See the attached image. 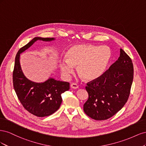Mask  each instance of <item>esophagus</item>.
<instances>
[{"label":"esophagus","instance_id":"1","mask_svg":"<svg viewBox=\"0 0 146 146\" xmlns=\"http://www.w3.org/2000/svg\"><path fill=\"white\" fill-rule=\"evenodd\" d=\"M70 87H71V88H73V89H75V90H76V89H77V88H78V86L77 85L76 83H71L70 84Z\"/></svg>","mask_w":146,"mask_h":146}]
</instances>
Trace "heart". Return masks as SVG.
<instances>
[{
	"label": "heart",
	"mask_w": 146,
	"mask_h": 146,
	"mask_svg": "<svg viewBox=\"0 0 146 146\" xmlns=\"http://www.w3.org/2000/svg\"><path fill=\"white\" fill-rule=\"evenodd\" d=\"M66 57L60 63L65 77L68 78L74 72V66H77V72L83 80L91 81L103 74L111 58V51L107 46L77 44L69 48Z\"/></svg>",
	"instance_id": "obj_1"
}]
</instances>
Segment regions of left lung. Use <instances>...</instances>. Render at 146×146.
Segmentation results:
<instances>
[{
  "instance_id": "left-lung-1",
  "label": "left lung",
  "mask_w": 146,
  "mask_h": 146,
  "mask_svg": "<svg viewBox=\"0 0 146 146\" xmlns=\"http://www.w3.org/2000/svg\"><path fill=\"white\" fill-rule=\"evenodd\" d=\"M133 79V63L121 48L116 62L100 77L87 84L89 98L83 105L86 115L97 121L114 116L129 99Z\"/></svg>"
}]
</instances>
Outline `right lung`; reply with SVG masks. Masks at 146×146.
I'll list each match as a JSON object with an SVG mask.
<instances>
[{
    "label": "right lung",
    "instance_id": "obj_1",
    "mask_svg": "<svg viewBox=\"0 0 146 146\" xmlns=\"http://www.w3.org/2000/svg\"><path fill=\"white\" fill-rule=\"evenodd\" d=\"M54 38L35 37L17 52L13 73V82L16 95L25 110L38 117H45L60 108L61 94L69 90V83L49 77L44 82H35L25 76L20 64V54L37 41L50 42Z\"/></svg>",
    "mask_w": 146,
    "mask_h": 146
}]
</instances>
